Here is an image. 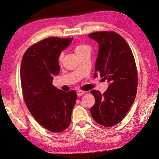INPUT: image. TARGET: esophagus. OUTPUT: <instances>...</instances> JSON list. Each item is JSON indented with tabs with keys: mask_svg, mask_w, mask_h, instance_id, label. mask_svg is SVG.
<instances>
[{
	"mask_svg": "<svg viewBox=\"0 0 159 159\" xmlns=\"http://www.w3.org/2000/svg\"><path fill=\"white\" fill-rule=\"evenodd\" d=\"M85 93H86V91H84V90H78L77 91V96H79V97L82 96V95L84 94Z\"/></svg>",
	"mask_w": 159,
	"mask_h": 159,
	"instance_id": "esophagus-1",
	"label": "esophagus"
}]
</instances>
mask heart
Wrapping results in <instances>:
<instances>
[{"mask_svg":"<svg viewBox=\"0 0 159 159\" xmlns=\"http://www.w3.org/2000/svg\"><path fill=\"white\" fill-rule=\"evenodd\" d=\"M86 48H89V47H88L87 45H77V46L75 47V53L77 54V53H78L80 52H82V51L85 50V49H86ZM62 57H63V54H61V56H60V58H59L60 61H61Z\"/></svg>","mask_w":159,"mask_h":159,"instance_id":"obj_1","label":"heart"}]
</instances>
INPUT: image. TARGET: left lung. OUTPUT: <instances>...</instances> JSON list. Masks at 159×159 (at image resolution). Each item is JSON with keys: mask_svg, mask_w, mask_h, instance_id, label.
<instances>
[{"mask_svg": "<svg viewBox=\"0 0 159 159\" xmlns=\"http://www.w3.org/2000/svg\"><path fill=\"white\" fill-rule=\"evenodd\" d=\"M89 37L98 43L94 77L100 74L109 83L103 94L91 90L95 103L90 113L98 124L110 127L125 117L135 101L137 87L135 59L126 41L117 33L96 32Z\"/></svg>", "mask_w": 159, "mask_h": 159, "instance_id": "left-lung-1", "label": "left lung"}]
</instances>
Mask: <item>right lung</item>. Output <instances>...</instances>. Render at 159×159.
Masks as SVG:
<instances>
[{
    "instance_id": "obj_1",
    "label": "right lung",
    "mask_w": 159,
    "mask_h": 159,
    "mask_svg": "<svg viewBox=\"0 0 159 159\" xmlns=\"http://www.w3.org/2000/svg\"><path fill=\"white\" fill-rule=\"evenodd\" d=\"M73 39L49 37L30 46L20 66L23 96L39 124L54 133L68 128L77 99L74 90L65 92L52 85L60 71L58 59Z\"/></svg>"
}]
</instances>
